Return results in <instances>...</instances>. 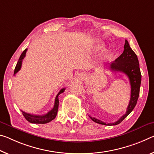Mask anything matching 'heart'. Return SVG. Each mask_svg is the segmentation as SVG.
Here are the masks:
<instances>
[{
  "instance_id": "obj_1",
  "label": "heart",
  "mask_w": 154,
  "mask_h": 154,
  "mask_svg": "<svg viewBox=\"0 0 154 154\" xmlns=\"http://www.w3.org/2000/svg\"><path fill=\"white\" fill-rule=\"evenodd\" d=\"M108 57H109L108 55H106V58H108Z\"/></svg>"
}]
</instances>
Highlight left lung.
Instances as JSON below:
<instances>
[{
  "label": "left lung",
  "mask_w": 154,
  "mask_h": 154,
  "mask_svg": "<svg viewBox=\"0 0 154 154\" xmlns=\"http://www.w3.org/2000/svg\"><path fill=\"white\" fill-rule=\"evenodd\" d=\"M109 68L113 71H120L125 73L130 80L131 85V97L126 113L123 114L118 121L112 123H104L99 119H95L94 117L89 116L92 121L97 123L104 125H116L121 123L135 108L139 97V92H140L141 73L140 68H139L138 60L137 55L131 49L127 40H125V43L124 45L123 53L112 63L109 66Z\"/></svg>",
  "instance_id": "8db88e82"
}]
</instances>
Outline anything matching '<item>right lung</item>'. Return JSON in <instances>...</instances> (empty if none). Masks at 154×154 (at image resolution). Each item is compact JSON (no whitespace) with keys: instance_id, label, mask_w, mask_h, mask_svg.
I'll use <instances>...</instances> for the list:
<instances>
[{"instance_id":"1","label":"right lung","mask_w":154,"mask_h":154,"mask_svg":"<svg viewBox=\"0 0 154 154\" xmlns=\"http://www.w3.org/2000/svg\"><path fill=\"white\" fill-rule=\"evenodd\" d=\"M26 51H27V49L24 50L23 52V53L21 54L20 58H19L18 62L17 63L16 66L15 68V70H14V75H16V73L18 72L19 70H20L22 62H23L24 57H25ZM64 90H65V88H62L60 90V91L59 92H58V94L55 97L54 106H53V109L48 112V113H46V114H44V115H34V114L26 113V112L22 111L24 118H25L26 120L29 122V123H31L45 124V123H49L50 121L53 120V119L56 117V116H57L58 106H59V98H58V97H59V95L60 94L63 93V92H64Z\"/></svg>"}]
</instances>
